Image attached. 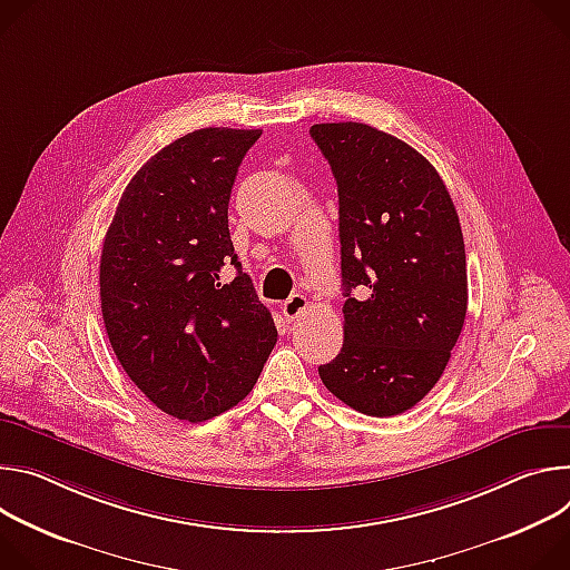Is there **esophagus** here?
<instances>
[{"mask_svg": "<svg viewBox=\"0 0 570 570\" xmlns=\"http://www.w3.org/2000/svg\"><path fill=\"white\" fill-rule=\"evenodd\" d=\"M283 317L287 320V322H294V320H298L301 314L307 309V298L303 296V294H292L285 303H283Z\"/></svg>", "mask_w": 570, "mask_h": 570, "instance_id": "1", "label": "esophagus"}]
</instances>
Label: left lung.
Masks as SVG:
<instances>
[{
	"instance_id": "1",
	"label": "left lung",
	"mask_w": 570,
	"mask_h": 570,
	"mask_svg": "<svg viewBox=\"0 0 570 570\" xmlns=\"http://www.w3.org/2000/svg\"><path fill=\"white\" fill-rule=\"evenodd\" d=\"M309 136L337 180L346 296L344 344L322 383L362 414L394 416L436 385L466 320L460 217L407 142L360 121L314 124Z\"/></svg>"
}]
</instances>
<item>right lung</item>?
I'll use <instances>...</instances> for the list:
<instances>
[{"label":"right lung","instance_id":"1","mask_svg":"<svg viewBox=\"0 0 570 570\" xmlns=\"http://www.w3.org/2000/svg\"><path fill=\"white\" fill-rule=\"evenodd\" d=\"M261 136L219 126L160 149L126 185L101 248V314L119 364L189 423L237 405L278 337L228 233L237 167Z\"/></svg>","mask_w":570,"mask_h":570}]
</instances>
